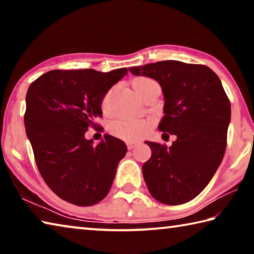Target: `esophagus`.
Returning <instances> with one entry per match:
<instances>
[{
  "mask_svg": "<svg viewBox=\"0 0 254 254\" xmlns=\"http://www.w3.org/2000/svg\"><path fill=\"white\" fill-rule=\"evenodd\" d=\"M136 144H137V142H133V141H128V142L127 143V149H128V150H132L133 148L135 147Z\"/></svg>",
  "mask_w": 254,
  "mask_h": 254,
  "instance_id": "obj_1",
  "label": "esophagus"
}]
</instances>
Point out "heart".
<instances>
[{
    "label": "heart",
    "instance_id": "heart-1",
    "mask_svg": "<svg viewBox=\"0 0 254 254\" xmlns=\"http://www.w3.org/2000/svg\"><path fill=\"white\" fill-rule=\"evenodd\" d=\"M154 83L153 80L150 78H145V77H140L132 81L133 88L136 91L145 87V86ZM109 94L103 100V109L105 111L109 110ZM150 128V121L147 119L141 118H132V119H121L117 120V121L112 122L110 124V131L112 134L115 136L121 137V139L126 140H135L142 136L145 132Z\"/></svg>",
    "mask_w": 254,
    "mask_h": 254
}]
</instances>
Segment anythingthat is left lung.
<instances>
[{"label":"left lung","mask_w":254,"mask_h":254,"mask_svg":"<svg viewBox=\"0 0 254 254\" xmlns=\"http://www.w3.org/2000/svg\"><path fill=\"white\" fill-rule=\"evenodd\" d=\"M128 70L161 86L165 115L158 127L177 136L169 148L145 141L151 158L142 173L150 194L166 205L187 203L207 186L225 153L231 104L221 79L207 66L177 60Z\"/></svg>","instance_id":"1"}]
</instances>
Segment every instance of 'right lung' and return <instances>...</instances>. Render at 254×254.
<instances>
[{
    "mask_svg": "<svg viewBox=\"0 0 254 254\" xmlns=\"http://www.w3.org/2000/svg\"><path fill=\"white\" fill-rule=\"evenodd\" d=\"M127 74V68L50 70L30 85L24 114L28 139L42 178L68 203L91 206L109 194L127 148L110 134L95 145L85 133L97 126L107 91Z\"/></svg>",
    "mask_w": 254,
    "mask_h": 254,
    "instance_id": "obj_1",
    "label": "right lung"
}]
</instances>
